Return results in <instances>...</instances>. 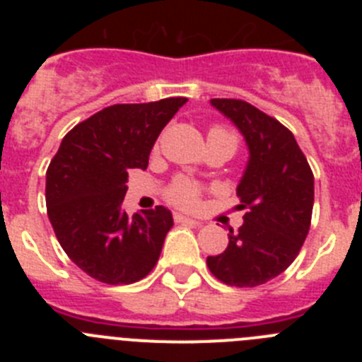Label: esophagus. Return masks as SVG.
I'll list each match as a JSON object with an SVG mask.
<instances>
[{"instance_id": "obj_1", "label": "esophagus", "mask_w": 362, "mask_h": 362, "mask_svg": "<svg viewBox=\"0 0 362 362\" xmlns=\"http://www.w3.org/2000/svg\"><path fill=\"white\" fill-rule=\"evenodd\" d=\"M174 219H175V223H188V225L201 226V223H199V221L192 219V217H187V216H183V214H174Z\"/></svg>"}]
</instances>
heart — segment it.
Masks as SVG:
<instances>
[{
  "instance_id": "1",
  "label": "heart",
  "mask_w": 362,
  "mask_h": 362,
  "mask_svg": "<svg viewBox=\"0 0 362 362\" xmlns=\"http://www.w3.org/2000/svg\"><path fill=\"white\" fill-rule=\"evenodd\" d=\"M223 134L226 136L228 139H232L235 145H238V137L235 134L230 132L226 129H217L210 130V134ZM199 197H201V187L199 183H196L194 179H188V177H177L174 179L170 183V187L166 188V199L174 203L175 206L179 209H196L197 204H199Z\"/></svg>"
}]
</instances>
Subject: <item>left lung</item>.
I'll return each mask as SVG.
<instances>
[{"mask_svg": "<svg viewBox=\"0 0 362 362\" xmlns=\"http://www.w3.org/2000/svg\"><path fill=\"white\" fill-rule=\"evenodd\" d=\"M245 136L250 159L238 187L245 223L230 228L228 246L209 255L214 277L254 288L283 274L299 255L313 209V174L296 137L276 117L243 99H212Z\"/></svg>", "mask_w": 362, "mask_h": 362, "instance_id": "1", "label": "left lung"}]
</instances>
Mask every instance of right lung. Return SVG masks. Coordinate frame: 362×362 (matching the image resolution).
<instances>
[{"label": "right lung", "mask_w": 362, "mask_h": 362, "mask_svg": "<svg viewBox=\"0 0 362 362\" xmlns=\"http://www.w3.org/2000/svg\"><path fill=\"white\" fill-rule=\"evenodd\" d=\"M112 105L76 124L63 137L47 170V214L65 254L85 274L107 284H130L152 272L170 210L156 206L132 217L121 203L130 168L148 166L153 143L187 103Z\"/></svg>", "instance_id": "obj_1"}]
</instances>
